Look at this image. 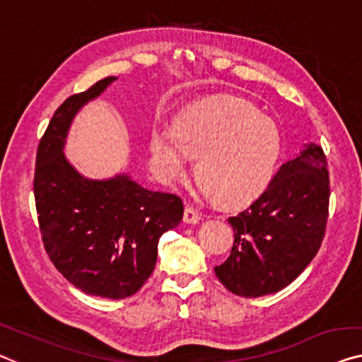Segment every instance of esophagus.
I'll return each mask as SVG.
<instances>
[{
  "mask_svg": "<svg viewBox=\"0 0 362 362\" xmlns=\"http://www.w3.org/2000/svg\"><path fill=\"white\" fill-rule=\"evenodd\" d=\"M199 221V214L197 209L192 206H185V211H183V223L185 224H197Z\"/></svg>",
  "mask_w": 362,
  "mask_h": 362,
  "instance_id": "obj_1",
  "label": "esophagus"
}]
</instances>
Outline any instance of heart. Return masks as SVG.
<instances>
[{
    "label": "heart",
    "mask_w": 362,
    "mask_h": 362,
    "mask_svg": "<svg viewBox=\"0 0 362 362\" xmlns=\"http://www.w3.org/2000/svg\"><path fill=\"white\" fill-rule=\"evenodd\" d=\"M149 151L159 175L175 180L197 158L203 195L223 206L250 203L269 185L283 154L278 123L242 100L198 104L175 127L153 129Z\"/></svg>",
    "instance_id": "b5f03b06"
}]
</instances>
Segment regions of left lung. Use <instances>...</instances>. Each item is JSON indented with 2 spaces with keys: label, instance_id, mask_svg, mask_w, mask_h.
<instances>
[{
  "label": "left lung",
  "instance_id": "1",
  "mask_svg": "<svg viewBox=\"0 0 362 362\" xmlns=\"http://www.w3.org/2000/svg\"><path fill=\"white\" fill-rule=\"evenodd\" d=\"M328 199L327 158L320 146L307 143L250 206L228 219L235 239L228 260L214 267L219 281L242 298L289 286L320 249Z\"/></svg>",
  "mask_w": 362,
  "mask_h": 362
}]
</instances>
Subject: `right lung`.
Here are the masks:
<instances>
[{
    "label": "right lung",
    "mask_w": 362,
    "mask_h": 362,
    "mask_svg": "<svg viewBox=\"0 0 362 362\" xmlns=\"http://www.w3.org/2000/svg\"><path fill=\"white\" fill-rule=\"evenodd\" d=\"M115 79L58 107L37 149L34 195L43 245L58 272L86 294L125 299L151 276L160 235L180 224L183 203L128 174L88 179L64 156L74 117Z\"/></svg>",
    "instance_id": "obj_1"
}]
</instances>
